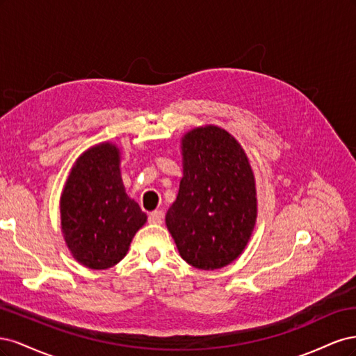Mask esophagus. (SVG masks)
<instances>
[{
    "instance_id": "1",
    "label": "esophagus",
    "mask_w": 356,
    "mask_h": 356,
    "mask_svg": "<svg viewBox=\"0 0 356 356\" xmlns=\"http://www.w3.org/2000/svg\"><path fill=\"white\" fill-rule=\"evenodd\" d=\"M148 221L152 224H161L163 222V212L161 211H153L148 215Z\"/></svg>"
}]
</instances>
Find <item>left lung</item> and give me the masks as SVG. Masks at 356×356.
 Returning <instances> with one entry per match:
<instances>
[{
  "label": "left lung",
  "mask_w": 356,
  "mask_h": 356,
  "mask_svg": "<svg viewBox=\"0 0 356 356\" xmlns=\"http://www.w3.org/2000/svg\"><path fill=\"white\" fill-rule=\"evenodd\" d=\"M184 177L166 225L184 260L213 270L238 258L257 218L254 175L242 147L224 129L197 127L182 139Z\"/></svg>",
  "instance_id": "obj_1"
}]
</instances>
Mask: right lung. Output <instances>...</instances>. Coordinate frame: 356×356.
Masks as SVG:
<instances>
[{"label": "right lung", "instance_id": "add662e5", "mask_svg": "<svg viewBox=\"0 0 356 356\" xmlns=\"http://www.w3.org/2000/svg\"><path fill=\"white\" fill-rule=\"evenodd\" d=\"M62 232L77 261L95 270L117 264L147 221L129 199L118 169V148L99 144L74 165L60 199Z\"/></svg>", "mask_w": 356, "mask_h": 356}]
</instances>
